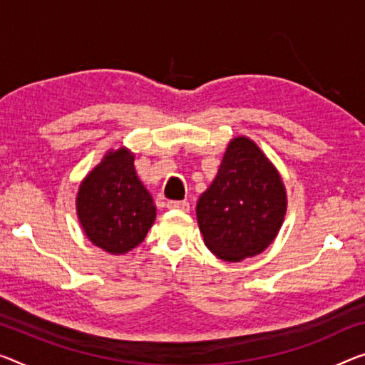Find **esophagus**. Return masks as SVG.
<instances>
[{"label":"esophagus","mask_w":365,"mask_h":365,"mask_svg":"<svg viewBox=\"0 0 365 365\" xmlns=\"http://www.w3.org/2000/svg\"><path fill=\"white\" fill-rule=\"evenodd\" d=\"M168 209H178V210H189L187 200H168Z\"/></svg>","instance_id":"obj_1"}]
</instances>
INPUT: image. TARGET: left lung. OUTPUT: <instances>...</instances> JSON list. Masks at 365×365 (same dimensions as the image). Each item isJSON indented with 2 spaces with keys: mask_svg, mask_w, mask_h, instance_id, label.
Masks as SVG:
<instances>
[{
  "mask_svg": "<svg viewBox=\"0 0 365 365\" xmlns=\"http://www.w3.org/2000/svg\"><path fill=\"white\" fill-rule=\"evenodd\" d=\"M285 207L287 197L276 168L255 142L238 137L230 142L195 212L207 248L223 261L238 262L272 243Z\"/></svg>",
  "mask_w": 365,
  "mask_h": 365,
  "instance_id": "obj_1",
  "label": "left lung"
}]
</instances>
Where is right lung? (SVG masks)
Listing matches in <instances>:
<instances>
[{
	"mask_svg": "<svg viewBox=\"0 0 365 365\" xmlns=\"http://www.w3.org/2000/svg\"><path fill=\"white\" fill-rule=\"evenodd\" d=\"M76 210L86 237L112 255L138 246L153 225L156 207L133 168V155L109 151L80 186Z\"/></svg>",
	"mask_w": 365,
	"mask_h": 365,
	"instance_id": "obj_1",
	"label": "right lung"
}]
</instances>
